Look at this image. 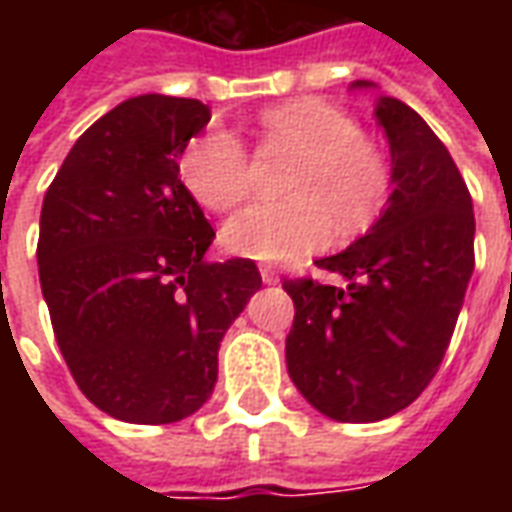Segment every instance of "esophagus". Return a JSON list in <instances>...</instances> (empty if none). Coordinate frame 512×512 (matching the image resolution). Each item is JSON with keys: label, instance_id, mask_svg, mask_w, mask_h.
<instances>
[{"label": "esophagus", "instance_id": "34e87169", "mask_svg": "<svg viewBox=\"0 0 512 512\" xmlns=\"http://www.w3.org/2000/svg\"><path fill=\"white\" fill-rule=\"evenodd\" d=\"M260 277H263V282H266V285H277L279 282L277 268L268 266V263H260Z\"/></svg>", "mask_w": 512, "mask_h": 512}]
</instances>
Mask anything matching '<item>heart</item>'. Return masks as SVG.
<instances>
[{"label":"heart","mask_w":512,"mask_h":512,"mask_svg":"<svg viewBox=\"0 0 512 512\" xmlns=\"http://www.w3.org/2000/svg\"><path fill=\"white\" fill-rule=\"evenodd\" d=\"M255 147L290 158L279 178L285 202L257 205L224 224L222 246L246 260H293L340 238L365 233L384 211L392 167L376 139L343 106L304 95L268 106L255 120ZM180 180L205 211L227 213L252 191L249 158L224 131L197 136L180 156Z\"/></svg>","instance_id":"1"}]
</instances>
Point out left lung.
<instances>
[{
    "label": "left lung",
    "mask_w": 512,
    "mask_h": 512,
    "mask_svg": "<svg viewBox=\"0 0 512 512\" xmlns=\"http://www.w3.org/2000/svg\"><path fill=\"white\" fill-rule=\"evenodd\" d=\"M373 115L389 142L392 194L362 238L315 263L345 285L282 282L296 307L290 381L337 422H378L422 395L474 271L472 197L450 150L397 98L378 95Z\"/></svg>",
    "instance_id": "8db88e82"
}]
</instances>
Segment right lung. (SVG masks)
<instances>
[{
    "instance_id": "1",
    "label": "right lung",
    "mask_w": 512,
    "mask_h": 512,
    "mask_svg": "<svg viewBox=\"0 0 512 512\" xmlns=\"http://www.w3.org/2000/svg\"><path fill=\"white\" fill-rule=\"evenodd\" d=\"M211 120L194 98L136 95L87 128L43 197L38 271L73 381L109 417L167 425L211 397L219 343L263 279L205 263L213 227L180 183Z\"/></svg>"
}]
</instances>
